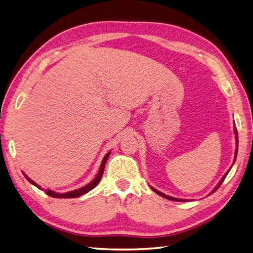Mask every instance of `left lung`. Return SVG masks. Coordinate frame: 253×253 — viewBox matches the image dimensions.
<instances>
[{
	"label": "left lung",
	"instance_id": "left-lung-1",
	"mask_svg": "<svg viewBox=\"0 0 253 253\" xmlns=\"http://www.w3.org/2000/svg\"><path fill=\"white\" fill-rule=\"evenodd\" d=\"M235 133H236V140H237V141H236V142H237V144H238V135H237V129H235ZM237 151H238V148L237 149H236V155H237ZM227 174H228V171H227V173L226 174H225V176L223 177V178L221 179V181H219L218 182V185L216 186V188H215V189H214L213 190V192L214 191H215V190H217V188L219 187V186H221L222 185V182L224 181V179H225V177H226L227 176ZM151 189L154 191V192H157L158 193V195H160V196H162L163 198H166V199H169V200H171V201H186V200H182V199H175V198H173V197H169V196H166V195H164V193H162V192H160V191H158L157 189H154V188H152L151 187Z\"/></svg>",
	"mask_w": 253,
	"mask_h": 253
}]
</instances>
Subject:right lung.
Segmentation results:
<instances>
[{"mask_svg": "<svg viewBox=\"0 0 253 253\" xmlns=\"http://www.w3.org/2000/svg\"><path fill=\"white\" fill-rule=\"evenodd\" d=\"M110 153H111V152L106 153V155L103 158V161H102V163H101V166H100V169H99L98 175H96L95 178H94L92 181H91L90 184H88L87 186L79 188V189H77V190L69 191V192H65V193H57V192H54V191H52V190H45V193H46L47 196H50V197H52V198H77V197H80V196L84 195V193L89 192L90 190H92L93 188L99 184V181H100L101 178H102V175H103V171H104V166H105V163H106V161H107V158H109ZM24 175H25V174H24ZM25 177H26V179L30 182V184L35 185L37 188H39V189H41V187H40L39 185H37L34 180H31L28 176L25 175Z\"/></svg>", "mask_w": 253, "mask_h": 253, "instance_id": "1", "label": "right lung"}]
</instances>
